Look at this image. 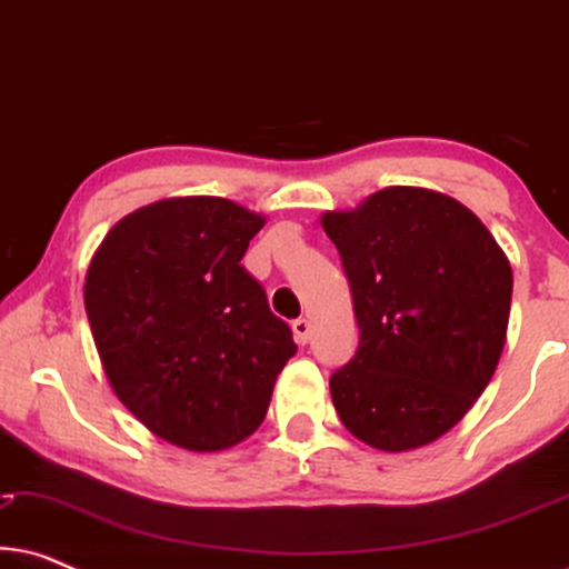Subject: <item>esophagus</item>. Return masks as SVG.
I'll list each match as a JSON object with an SVG mask.
<instances>
[{
  "mask_svg": "<svg viewBox=\"0 0 569 569\" xmlns=\"http://www.w3.org/2000/svg\"><path fill=\"white\" fill-rule=\"evenodd\" d=\"M292 337L298 345H308L310 339V321L308 318H298V321H292Z\"/></svg>",
  "mask_w": 569,
  "mask_h": 569,
  "instance_id": "34e87169",
  "label": "esophagus"
}]
</instances>
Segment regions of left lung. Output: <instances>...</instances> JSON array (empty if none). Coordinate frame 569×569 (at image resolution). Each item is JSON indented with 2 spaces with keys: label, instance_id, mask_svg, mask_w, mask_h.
<instances>
[{
  "label": "left lung",
  "instance_id": "1",
  "mask_svg": "<svg viewBox=\"0 0 569 569\" xmlns=\"http://www.w3.org/2000/svg\"><path fill=\"white\" fill-rule=\"evenodd\" d=\"M352 287L360 347L331 376L341 425L401 453L473 407L508 341L512 269L487 224L448 193L388 186L321 214Z\"/></svg>",
  "mask_w": 569,
  "mask_h": 569
}]
</instances>
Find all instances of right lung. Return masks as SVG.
I'll list each match as a JSON object with an SVG mask.
<instances>
[{"mask_svg": "<svg viewBox=\"0 0 569 569\" xmlns=\"http://www.w3.org/2000/svg\"><path fill=\"white\" fill-rule=\"evenodd\" d=\"M267 217L220 197H170L108 230L84 310L119 401L170 446L214 453L259 430L290 326L243 269Z\"/></svg>", "mask_w": 569, "mask_h": 569, "instance_id": "1", "label": "right lung"}]
</instances>
